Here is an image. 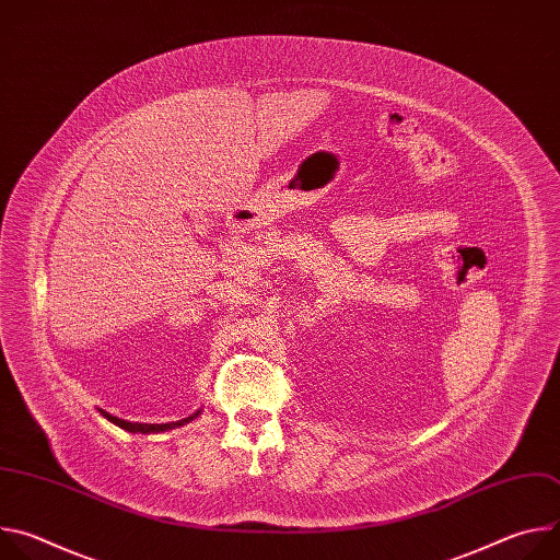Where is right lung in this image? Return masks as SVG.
I'll return each mask as SVG.
<instances>
[{
  "instance_id": "1",
  "label": "right lung",
  "mask_w": 560,
  "mask_h": 560,
  "mask_svg": "<svg viewBox=\"0 0 560 560\" xmlns=\"http://www.w3.org/2000/svg\"><path fill=\"white\" fill-rule=\"evenodd\" d=\"M100 412H102L104 419H108V421L115 423L117 428H121V430H126V432H132V434L168 432V430H175V428H182V425L195 421V419L201 415V410H197V412H192L190 417H186V419H182V421H173V423H132V421H124V419H119V417H113V415H108V412H104V410H100Z\"/></svg>"
}]
</instances>
